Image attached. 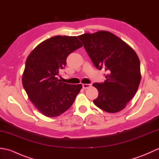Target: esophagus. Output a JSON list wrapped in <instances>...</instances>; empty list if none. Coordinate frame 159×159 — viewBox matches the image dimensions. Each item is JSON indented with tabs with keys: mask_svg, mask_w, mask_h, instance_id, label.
Here are the masks:
<instances>
[{
	"mask_svg": "<svg viewBox=\"0 0 159 159\" xmlns=\"http://www.w3.org/2000/svg\"><path fill=\"white\" fill-rule=\"evenodd\" d=\"M91 87V85L90 84H83V89H87L89 88V87Z\"/></svg>",
	"mask_w": 159,
	"mask_h": 159,
	"instance_id": "34e87169",
	"label": "esophagus"
}]
</instances>
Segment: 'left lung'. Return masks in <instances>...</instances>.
I'll return each mask as SVG.
<instances>
[{
	"label": "left lung",
	"instance_id": "obj_1",
	"mask_svg": "<svg viewBox=\"0 0 159 159\" xmlns=\"http://www.w3.org/2000/svg\"><path fill=\"white\" fill-rule=\"evenodd\" d=\"M97 69L106 71L104 83H95L98 91L93 103L108 113L124 109L136 93L141 81L140 61L134 50L109 31L78 37Z\"/></svg>",
	"mask_w": 159,
	"mask_h": 159
}]
</instances>
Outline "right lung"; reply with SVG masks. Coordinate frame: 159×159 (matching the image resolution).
Instances as JSON below:
<instances>
[{
    "instance_id": "right-lung-1",
    "label": "right lung",
    "mask_w": 159,
    "mask_h": 159,
    "mask_svg": "<svg viewBox=\"0 0 159 159\" xmlns=\"http://www.w3.org/2000/svg\"><path fill=\"white\" fill-rule=\"evenodd\" d=\"M82 46L76 36L57 35L40 43L26 59L22 85L29 100L45 116L63 113L82 89L81 84L70 85L57 78L67 56Z\"/></svg>"
}]
</instances>
